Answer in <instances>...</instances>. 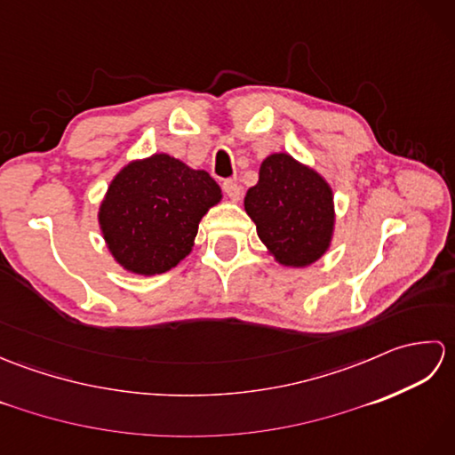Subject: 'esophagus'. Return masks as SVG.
<instances>
[{"label":"esophagus","mask_w":455,"mask_h":455,"mask_svg":"<svg viewBox=\"0 0 455 455\" xmlns=\"http://www.w3.org/2000/svg\"><path fill=\"white\" fill-rule=\"evenodd\" d=\"M222 191H225L230 199H235V201L240 199V186L235 180L222 181Z\"/></svg>","instance_id":"esophagus-1"}]
</instances>
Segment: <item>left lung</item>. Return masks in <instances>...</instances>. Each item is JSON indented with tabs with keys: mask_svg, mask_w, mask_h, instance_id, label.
<instances>
[{
	"mask_svg": "<svg viewBox=\"0 0 455 455\" xmlns=\"http://www.w3.org/2000/svg\"><path fill=\"white\" fill-rule=\"evenodd\" d=\"M258 236L285 266H308L331 244L334 209L328 183L289 154H272L244 197Z\"/></svg>",
	"mask_w": 455,
	"mask_h": 455,
	"instance_id": "left-lung-1",
	"label": "left lung"
}]
</instances>
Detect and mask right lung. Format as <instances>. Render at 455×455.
I'll return each instance as SVG.
<instances>
[{"label": "right lung", "instance_id": "add662e5", "mask_svg": "<svg viewBox=\"0 0 455 455\" xmlns=\"http://www.w3.org/2000/svg\"><path fill=\"white\" fill-rule=\"evenodd\" d=\"M220 201L207 172L168 156L132 162L111 181L100 225L111 254L134 274H164L191 252L199 220Z\"/></svg>", "mask_w": 455, "mask_h": 455}]
</instances>
